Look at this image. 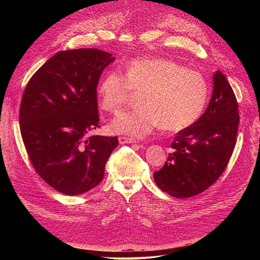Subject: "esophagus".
Returning a JSON list of instances; mask_svg holds the SVG:
<instances>
[{"instance_id": "obj_1", "label": "esophagus", "mask_w": 260, "mask_h": 260, "mask_svg": "<svg viewBox=\"0 0 260 260\" xmlns=\"http://www.w3.org/2000/svg\"><path fill=\"white\" fill-rule=\"evenodd\" d=\"M118 140H119V143L120 144H130V143H136L137 141L135 139L132 138H127V137H119L118 138Z\"/></svg>"}]
</instances>
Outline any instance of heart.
I'll return each instance as SVG.
<instances>
[{
	"mask_svg": "<svg viewBox=\"0 0 260 260\" xmlns=\"http://www.w3.org/2000/svg\"><path fill=\"white\" fill-rule=\"evenodd\" d=\"M135 93L141 108L118 114L111 128L118 135L144 137L155 128L182 131L201 117L207 103L208 86L194 70L166 58H138L124 68L105 74L99 84L103 109L116 113Z\"/></svg>",
	"mask_w": 260,
	"mask_h": 260,
	"instance_id": "obj_1",
	"label": "heart"
}]
</instances>
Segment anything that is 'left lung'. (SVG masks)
Wrapping results in <instances>:
<instances>
[{
	"mask_svg": "<svg viewBox=\"0 0 260 260\" xmlns=\"http://www.w3.org/2000/svg\"><path fill=\"white\" fill-rule=\"evenodd\" d=\"M208 107L190 127L178 132L171 152L154 181L161 191L187 199L207 190L224 171L237 143L240 122L237 98L219 70Z\"/></svg>",
	"mask_w": 260,
	"mask_h": 260,
	"instance_id": "1",
	"label": "left lung"
}]
</instances>
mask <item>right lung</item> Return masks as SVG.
Here are the masks:
<instances>
[{
    "instance_id": "obj_1",
    "label": "right lung",
    "mask_w": 260,
    "mask_h": 260,
    "mask_svg": "<svg viewBox=\"0 0 260 260\" xmlns=\"http://www.w3.org/2000/svg\"><path fill=\"white\" fill-rule=\"evenodd\" d=\"M114 60L111 53L98 49L60 51L37 70L23 91V144L38 175L62 194L95 187L118 145L117 137L91 136L100 127V77Z\"/></svg>"
}]
</instances>
